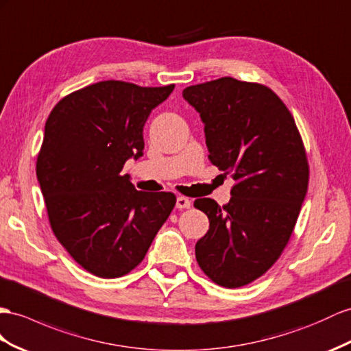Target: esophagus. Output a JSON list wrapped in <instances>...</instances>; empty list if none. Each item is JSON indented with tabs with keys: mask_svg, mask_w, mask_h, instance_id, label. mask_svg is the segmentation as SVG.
<instances>
[{
	"mask_svg": "<svg viewBox=\"0 0 351 351\" xmlns=\"http://www.w3.org/2000/svg\"><path fill=\"white\" fill-rule=\"evenodd\" d=\"M191 206V202L186 199V197H184V195H181V197H178L176 199V209H179V210H182V209H188Z\"/></svg>",
	"mask_w": 351,
	"mask_h": 351,
	"instance_id": "esophagus-1",
	"label": "esophagus"
}]
</instances>
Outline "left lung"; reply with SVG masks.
<instances>
[{"label":"left lung","mask_w":351,"mask_h":351,"mask_svg":"<svg viewBox=\"0 0 351 351\" xmlns=\"http://www.w3.org/2000/svg\"><path fill=\"white\" fill-rule=\"evenodd\" d=\"M204 123L209 160L236 184L221 206L194 202L209 231L195 259L212 282L240 287L261 277L289 241L308 186V161L292 114L271 88L222 77L184 88Z\"/></svg>","instance_id":"8db88e82"}]
</instances>
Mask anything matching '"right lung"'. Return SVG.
<instances>
[{
	"label": "right lung",
	"mask_w": 351,
	"mask_h": 351,
	"mask_svg": "<svg viewBox=\"0 0 351 351\" xmlns=\"http://www.w3.org/2000/svg\"><path fill=\"white\" fill-rule=\"evenodd\" d=\"M173 88L108 80L60 99L46 121L37 178L50 227L97 277L138 267L175 208V194L138 191L121 175L143 154V124Z\"/></svg>",
	"instance_id": "right-lung-1"
}]
</instances>
